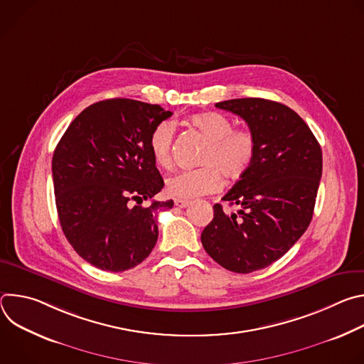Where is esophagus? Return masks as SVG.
Returning <instances> with one entry per match:
<instances>
[{"mask_svg":"<svg viewBox=\"0 0 364 364\" xmlns=\"http://www.w3.org/2000/svg\"><path fill=\"white\" fill-rule=\"evenodd\" d=\"M174 203H176L177 207H181V209H184V207H187V205L190 204L188 200H178V198H177Z\"/></svg>","mask_w":364,"mask_h":364,"instance_id":"obj_1","label":"esophagus"}]
</instances>
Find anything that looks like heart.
Listing matches in <instances>:
<instances>
[{"label": "heart", "instance_id": "heart-1", "mask_svg": "<svg viewBox=\"0 0 364 364\" xmlns=\"http://www.w3.org/2000/svg\"><path fill=\"white\" fill-rule=\"evenodd\" d=\"M190 124L209 144L200 155L201 168L180 171L167 178L166 191L178 200H191L219 191L222 177L228 181H237L249 170L256 154L253 132L246 128H233V122L223 114L194 115ZM173 138L174 125L170 121L155 125L148 138L154 161L164 168L171 166Z\"/></svg>", "mask_w": 364, "mask_h": 364}]
</instances>
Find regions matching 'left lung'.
<instances>
[{
	"mask_svg": "<svg viewBox=\"0 0 364 364\" xmlns=\"http://www.w3.org/2000/svg\"><path fill=\"white\" fill-rule=\"evenodd\" d=\"M239 115L256 138L255 159L222 198L237 205L215 218L201 233L204 250L237 274L264 269L282 257L313 219L323 173V152L302 118L279 102L243 97L216 103Z\"/></svg>",
	"mask_w": 364,
	"mask_h": 364,
	"instance_id": "1",
	"label": "left lung"
}]
</instances>
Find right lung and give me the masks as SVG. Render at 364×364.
Instances as JSON below:
<instances>
[{"label":"right lung","mask_w":364,"mask_h":364,"mask_svg":"<svg viewBox=\"0 0 364 364\" xmlns=\"http://www.w3.org/2000/svg\"><path fill=\"white\" fill-rule=\"evenodd\" d=\"M171 115L134 99L100 100L73 119L55 149L51 173L62 230L76 253L102 271L141 264L157 243L159 212L174 205L173 200L140 205L164 187L148 138Z\"/></svg>","instance_id":"add662e5"}]
</instances>
